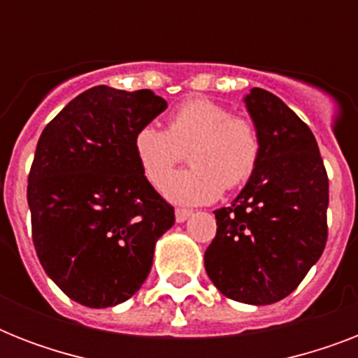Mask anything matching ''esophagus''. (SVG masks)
Returning a JSON list of instances; mask_svg holds the SVG:
<instances>
[{"mask_svg":"<svg viewBox=\"0 0 358 358\" xmlns=\"http://www.w3.org/2000/svg\"><path fill=\"white\" fill-rule=\"evenodd\" d=\"M174 215H176V223H184V221H187L191 217V210H182V208H178L174 212Z\"/></svg>","mask_w":358,"mask_h":358,"instance_id":"34e87169","label":"esophagus"}]
</instances>
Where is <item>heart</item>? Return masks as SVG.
Segmentation results:
<instances>
[{"instance_id":"1","label":"heart","mask_w":358,"mask_h":358,"mask_svg":"<svg viewBox=\"0 0 358 358\" xmlns=\"http://www.w3.org/2000/svg\"><path fill=\"white\" fill-rule=\"evenodd\" d=\"M190 148L192 167L166 173ZM135 157L152 184L174 204H208L224 187H238L255 173L260 157V134L255 122L232 117L229 108L210 98H191L174 109L169 128L146 124L134 137Z\"/></svg>"}]
</instances>
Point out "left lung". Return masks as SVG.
I'll return each mask as SVG.
<instances>
[{
	"mask_svg": "<svg viewBox=\"0 0 358 358\" xmlns=\"http://www.w3.org/2000/svg\"><path fill=\"white\" fill-rule=\"evenodd\" d=\"M245 109L260 134L255 173L204 252L215 288L245 305H271L294 292L327 241L329 180L314 134L286 103L250 89Z\"/></svg>",
	"mask_w": 358,
	"mask_h": 358,
	"instance_id": "left-lung-1",
	"label": "left lung"
}]
</instances>
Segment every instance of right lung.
<instances>
[{
    "label": "right lung",
    "mask_w": 358,
    "mask_h": 358,
    "mask_svg": "<svg viewBox=\"0 0 358 358\" xmlns=\"http://www.w3.org/2000/svg\"><path fill=\"white\" fill-rule=\"evenodd\" d=\"M167 109L154 92L108 85L81 92L36 143L27 184L33 243L44 271L89 308L128 301L148 277L174 208L146 180L137 129Z\"/></svg>",
    "instance_id": "1"
}]
</instances>
